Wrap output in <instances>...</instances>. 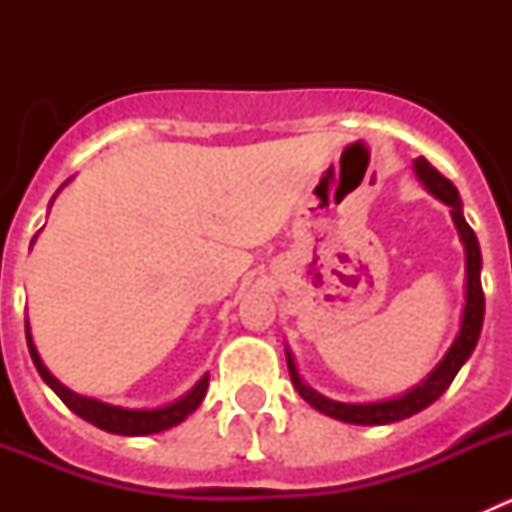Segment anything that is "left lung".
I'll return each mask as SVG.
<instances>
[{
  "instance_id": "8db88e82",
  "label": "left lung",
  "mask_w": 512,
  "mask_h": 512,
  "mask_svg": "<svg viewBox=\"0 0 512 512\" xmlns=\"http://www.w3.org/2000/svg\"><path fill=\"white\" fill-rule=\"evenodd\" d=\"M415 174L423 182V187L438 197L443 205L451 207V217H454V225L459 228L461 243H464V253H467V305H464V315H461V328L456 341L451 343L449 354L443 356L441 364L433 369L418 387L408 390L405 395L395 397V400L384 402H336L328 400V397L318 395L315 390H310L305 382L297 374V366L292 361V354L287 351V366L289 377L295 390L300 392L302 400L310 402L312 408L320 410V413L330 415V418L343 420V423L354 425H384L395 423V420L410 418V415L425 410L431 402H436L443 392L449 390V384L454 382V377L459 374V369L464 366V361L472 356L474 346L479 341V330H482V320H485V292H482V282H479V269H482V253H479V243L474 230L469 228V223L464 220V212H461V200L459 192H456L454 184L446 179L438 169H433L423 156L415 158Z\"/></svg>"
}]
</instances>
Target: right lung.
Instances as JSON below:
<instances>
[{"label":"right lung","instance_id":"1","mask_svg":"<svg viewBox=\"0 0 512 512\" xmlns=\"http://www.w3.org/2000/svg\"><path fill=\"white\" fill-rule=\"evenodd\" d=\"M25 336H27V348H30V356H33V364L38 369V374L43 377V382L66 402V408L74 410L79 418H84L87 423L97 425L107 433H117V436H151V433H161L166 428H174V425L182 423L187 415H192L194 410L200 408L202 397L207 392V382H210V374L194 384L192 390L184 397H179L176 402L166 405V408H153V410H128L117 408V405H107V402L92 400V397L76 395L69 387H63L56 377H53L48 369L40 361L38 351H35L33 336H30V325L25 320Z\"/></svg>","mask_w":512,"mask_h":512}]
</instances>
